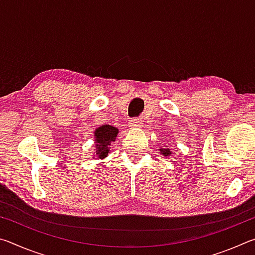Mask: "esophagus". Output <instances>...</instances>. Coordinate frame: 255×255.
Here are the masks:
<instances>
[{"label":"esophagus","mask_w":255,"mask_h":255,"mask_svg":"<svg viewBox=\"0 0 255 255\" xmlns=\"http://www.w3.org/2000/svg\"><path fill=\"white\" fill-rule=\"evenodd\" d=\"M131 128H141L143 127V122L140 119H132L130 122Z\"/></svg>","instance_id":"esophagus-1"}]
</instances>
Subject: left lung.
Returning a JSON list of instances; mask_svg holds the SVG:
<instances>
[{
  "instance_id": "8db88e82",
  "label": "left lung",
  "mask_w": 255,
  "mask_h": 255,
  "mask_svg": "<svg viewBox=\"0 0 255 255\" xmlns=\"http://www.w3.org/2000/svg\"><path fill=\"white\" fill-rule=\"evenodd\" d=\"M159 154H162L163 156H170V155H172V150H170V148H159Z\"/></svg>"
}]
</instances>
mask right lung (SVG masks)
<instances>
[{
    "instance_id": "add662e5",
    "label": "right lung",
    "mask_w": 255,
    "mask_h": 255,
    "mask_svg": "<svg viewBox=\"0 0 255 255\" xmlns=\"http://www.w3.org/2000/svg\"><path fill=\"white\" fill-rule=\"evenodd\" d=\"M118 128L110 125H103L94 131V152L93 157L98 159L106 158L110 153L112 141L116 140L118 135Z\"/></svg>"
}]
</instances>
